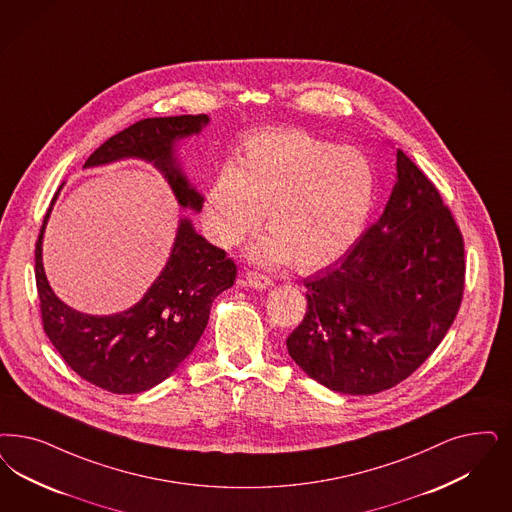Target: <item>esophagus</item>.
Instances as JSON below:
<instances>
[{"mask_svg":"<svg viewBox=\"0 0 512 512\" xmlns=\"http://www.w3.org/2000/svg\"><path fill=\"white\" fill-rule=\"evenodd\" d=\"M242 283L249 285V287H255V289H266L274 283V280L266 274L257 272V270H247L246 274L242 276Z\"/></svg>","mask_w":512,"mask_h":512,"instance_id":"34e87169","label":"esophagus"}]
</instances>
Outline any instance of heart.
I'll return each instance as SVG.
<instances>
[{
    "mask_svg": "<svg viewBox=\"0 0 512 512\" xmlns=\"http://www.w3.org/2000/svg\"><path fill=\"white\" fill-rule=\"evenodd\" d=\"M374 198V172L355 147H338L300 128L251 136L232 170L213 179L202 219L213 240L238 246L259 227L263 263L291 261L302 270L335 263L359 238Z\"/></svg>",
    "mask_w": 512,
    "mask_h": 512,
    "instance_id": "1",
    "label": "heart"
}]
</instances>
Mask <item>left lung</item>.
Instances as JSON below:
<instances>
[{
  "label": "left lung",
  "mask_w": 512,
  "mask_h": 512,
  "mask_svg": "<svg viewBox=\"0 0 512 512\" xmlns=\"http://www.w3.org/2000/svg\"><path fill=\"white\" fill-rule=\"evenodd\" d=\"M304 285L308 308L287 350L325 388H393L441 344L463 299V236L437 187L401 149L380 219Z\"/></svg>",
  "instance_id": "left-lung-1"
}]
</instances>
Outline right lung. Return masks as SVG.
Here are the masks:
<instances>
[{
	"mask_svg": "<svg viewBox=\"0 0 512 512\" xmlns=\"http://www.w3.org/2000/svg\"><path fill=\"white\" fill-rule=\"evenodd\" d=\"M208 121V115L141 119L104 141L85 168L128 157L149 160L168 179L179 206L200 212L202 196L181 174L174 141L198 134ZM49 213L51 208L36 242L37 295L49 340L73 371L98 388L119 395L155 388L193 352L213 299L234 285V261L181 219L168 263L138 304L115 316L81 314L58 299L45 278L41 240Z\"/></svg>",
	"mask_w": 512,
	"mask_h": 512,
	"instance_id": "obj_1",
	"label": "right lung"
}]
</instances>
